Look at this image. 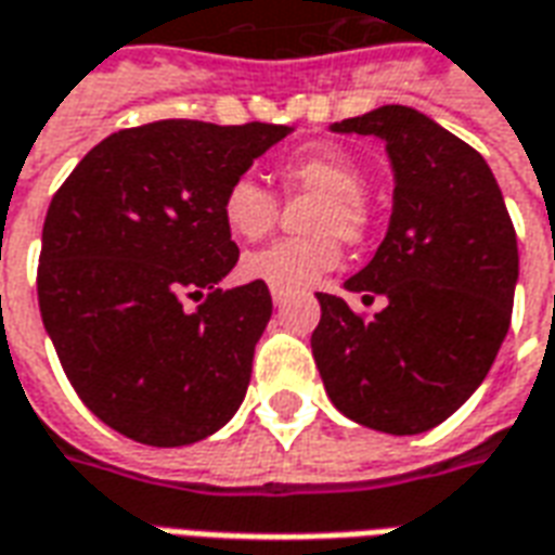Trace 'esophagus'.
I'll return each instance as SVG.
<instances>
[{
    "label": "esophagus",
    "instance_id": "obj_1",
    "mask_svg": "<svg viewBox=\"0 0 555 555\" xmlns=\"http://www.w3.org/2000/svg\"><path fill=\"white\" fill-rule=\"evenodd\" d=\"M272 301H274V307L286 305V289H278V286H272Z\"/></svg>",
    "mask_w": 555,
    "mask_h": 555
}]
</instances>
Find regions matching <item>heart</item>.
Segmentation results:
<instances>
[{"label": "heart", "mask_w": 555, "mask_h": 555, "mask_svg": "<svg viewBox=\"0 0 555 555\" xmlns=\"http://www.w3.org/2000/svg\"><path fill=\"white\" fill-rule=\"evenodd\" d=\"M289 197L310 194L298 224L307 236L281 238L269 248L248 254L238 272L245 281L269 283L278 289H301L337 269L339 242L363 245L372 230V209L363 197L361 168L343 153H301L278 171ZM281 216V204L257 177H236L221 194V218L230 236L257 242L269 236Z\"/></svg>", "instance_id": "obj_1"}]
</instances>
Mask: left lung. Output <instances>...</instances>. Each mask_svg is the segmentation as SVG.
<instances>
[{
	"mask_svg": "<svg viewBox=\"0 0 555 555\" xmlns=\"http://www.w3.org/2000/svg\"><path fill=\"white\" fill-rule=\"evenodd\" d=\"M384 141L393 165L387 236L349 293L384 310L358 317L319 293L310 337L339 414L387 435H420L455 414L485 382L512 322L517 236L488 162L408 106L334 124Z\"/></svg>",
	"mask_w": 555,
	"mask_h": 555,
	"instance_id": "1",
	"label": "left lung"
}]
</instances>
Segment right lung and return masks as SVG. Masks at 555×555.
Masks as SVG:
<instances>
[{
    "instance_id": "right-lung-1",
    "label": "right lung",
    "mask_w": 555,
    "mask_h": 555,
    "mask_svg": "<svg viewBox=\"0 0 555 555\" xmlns=\"http://www.w3.org/2000/svg\"><path fill=\"white\" fill-rule=\"evenodd\" d=\"M293 127L156 120L85 156L43 221L38 305L73 390L147 447H189L236 414L272 319L266 283L218 289L238 248L221 194ZM205 295L189 311L185 297Z\"/></svg>"
}]
</instances>
